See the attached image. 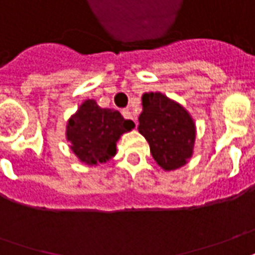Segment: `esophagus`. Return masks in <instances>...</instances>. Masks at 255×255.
Segmentation results:
<instances>
[{
  "mask_svg": "<svg viewBox=\"0 0 255 255\" xmlns=\"http://www.w3.org/2000/svg\"><path fill=\"white\" fill-rule=\"evenodd\" d=\"M122 113H123V116H124V119H127V120H131V122L133 123V128L138 127V122H136V120L133 119L132 113L129 112V109H124Z\"/></svg>",
  "mask_w": 255,
  "mask_h": 255,
  "instance_id": "obj_1",
  "label": "esophagus"
}]
</instances>
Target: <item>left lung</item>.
<instances>
[{
    "mask_svg": "<svg viewBox=\"0 0 255 255\" xmlns=\"http://www.w3.org/2000/svg\"><path fill=\"white\" fill-rule=\"evenodd\" d=\"M138 120V129L163 170H178L188 163L195 147L196 124L182 105L161 92H146Z\"/></svg>",
    "mask_w": 255,
    "mask_h": 255,
    "instance_id": "left-lung-1",
    "label": "left lung"
}]
</instances>
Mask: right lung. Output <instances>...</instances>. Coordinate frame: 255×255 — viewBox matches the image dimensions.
<instances>
[{
    "instance_id": "obj_1",
    "label": "right lung",
    "mask_w": 255,
    "mask_h": 255,
    "mask_svg": "<svg viewBox=\"0 0 255 255\" xmlns=\"http://www.w3.org/2000/svg\"><path fill=\"white\" fill-rule=\"evenodd\" d=\"M132 128L133 123L120 112L103 109L94 99H87L69 119L66 139L81 163L98 165L115 157L117 140Z\"/></svg>"
}]
</instances>
